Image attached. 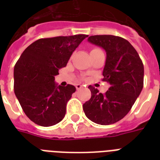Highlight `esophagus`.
<instances>
[{
	"mask_svg": "<svg viewBox=\"0 0 160 160\" xmlns=\"http://www.w3.org/2000/svg\"><path fill=\"white\" fill-rule=\"evenodd\" d=\"M75 88H76V90H80L81 88H83V85H80V84H77V85H75Z\"/></svg>",
	"mask_w": 160,
	"mask_h": 160,
	"instance_id": "34e87169",
	"label": "esophagus"
}]
</instances>
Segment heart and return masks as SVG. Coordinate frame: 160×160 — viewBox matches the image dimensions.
<instances>
[{
  "instance_id": "obj_1",
  "label": "heart",
  "mask_w": 160,
  "mask_h": 160,
  "mask_svg": "<svg viewBox=\"0 0 160 160\" xmlns=\"http://www.w3.org/2000/svg\"><path fill=\"white\" fill-rule=\"evenodd\" d=\"M98 50H100V49H96V48H95V49H93V50H92V51H90V53H91V52H93V51H98Z\"/></svg>"
}]
</instances>
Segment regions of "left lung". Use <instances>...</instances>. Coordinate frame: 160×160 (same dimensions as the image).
Returning a JSON list of instances; mask_svg holds the SVG:
<instances>
[{"label":"left lung","instance_id":"1","mask_svg":"<svg viewBox=\"0 0 160 160\" xmlns=\"http://www.w3.org/2000/svg\"><path fill=\"white\" fill-rule=\"evenodd\" d=\"M88 41L106 52L104 81L109 84L105 94L91 85V98L83 105L88 119L108 125L126 115L144 86V65L136 50L125 39L111 35L91 36Z\"/></svg>","mask_w":160,"mask_h":160}]
</instances>
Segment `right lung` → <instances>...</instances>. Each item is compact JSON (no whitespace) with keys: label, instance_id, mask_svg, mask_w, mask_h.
Segmentation results:
<instances>
[{"label":"right lung","instance_id":"add662e5","mask_svg":"<svg viewBox=\"0 0 160 160\" xmlns=\"http://www.w3.org/2000/svg\"><path fill=\"white\" fill-rule=\"evenodd\" d=\"M87 35L39 39L21 54L14 68V91L26 116L41 126H51L65 115L75 92L72 85H57L55 76L66 66Z\"/></svg>","mask_w":160,"mask_h":160}]
</instances>
